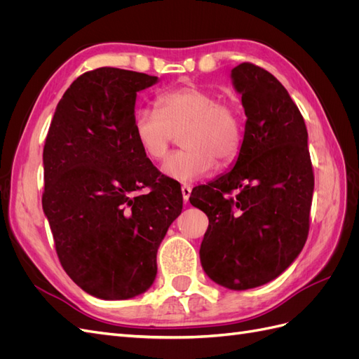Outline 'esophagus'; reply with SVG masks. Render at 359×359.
Listing matches in <instances>:
<instances>
[{
    "label": "esophagus",
    "mask_w": 359,
    "mask_h": 359,
    "mask_svg": "<svg viewBox=\"0 0 359 359\" xmlns=\"http://www.w3.org/2000/svg\"><path fill=\"white\" fill-rule=\"evenodd\" d=\"M181 193H182V201L187 203L190 194H191V186H189V184H184V186L181 187Z\"/></svg>",
    "instance_id": "esophagus-1"
}]
</instances>
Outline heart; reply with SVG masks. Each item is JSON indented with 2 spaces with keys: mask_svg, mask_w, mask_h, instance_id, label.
Returning a JSON list of instances; mask_svg holds the SVG:
<instances>
[{
  "mask_svg": "<svg viewBox=\"0 0 359 359\" xmlns=\"http://www.w3.org/2000/svg\"><path fill=\"white\" fill-rule=\"evenodd\" d=\"M157 109L139 107L133 128L142 153L151 160L165 157L175 135L186 148L166 157L160 170L180 182L196 181L215 165H229L240 154L244 137L241 112L201 86H181L157 97Z\"/></svg>",
  "mask_w": 359,
  "mask_h": 359,
  "instance_id": "heart-1",
  "label": "heart"
}]
</instances>
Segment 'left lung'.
Listing matches in <instances>:
<instances>
[{"instance_id":"obj_1","label":"left lung","mask_w":359,"mask_h":359,"mask_svg":"<svg viewBox=\"0 0 359 359\" xmlns=\"http://www.w3.org/2000/svg\"><path fill=\"white\" fill-rule=\"evenodd\" d=\"M231 79L247 116L240 154L190 203L210 220L199 250L205 274L247 290L277 278L301 253L314 177L306 123L285 86L250 62L232 69Z\"/></svg>"}]
</instances>
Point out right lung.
Segmentation results:
<instances>
[{"label":"right lung","instance_id":"add662e5","mask_svg":"<svg viewBox=\"0 0 359 359\" xmlns=\"http://www.w3.org/2000/svg\"><path fill=\"white\" fill-rule=\"evenodd\" d=\"M157 82L114 67L83 73L60 100L43 149L41 205L60 262L100 299L153 286L157 250L182 210L181 187L158 175L135 136L137 93Z\"/></svg>","mask_w":359,"mask_h":359}]
</instances>
